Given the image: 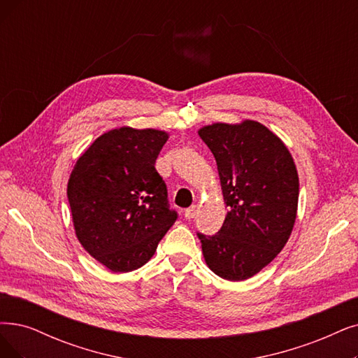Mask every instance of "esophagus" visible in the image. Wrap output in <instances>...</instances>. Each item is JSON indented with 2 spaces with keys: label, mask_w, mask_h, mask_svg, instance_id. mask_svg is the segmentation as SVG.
I'll return each mask as SVG.
<instances>
[{
  "label": "esophagus",
  "mask_w": 358,
  "mask_h": 358,
  "mask_svg": "<svg viewBox=\"0 0 358 358\" xmlns=\"http://www.w3.org/2000/svg\"><path fill=\"white\" fill-rule=\"evenodd\" d=\"M195 214H196V207H195V206H192V207H189V208H187V210L183 211V216H185V219H188V220L194 219V217H195Z\"/></svg>",
  "instance_id": "obj_1"
}]
</instances>
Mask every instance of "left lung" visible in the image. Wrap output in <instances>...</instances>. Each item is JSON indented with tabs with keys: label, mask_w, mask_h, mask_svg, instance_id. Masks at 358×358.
Here are the masks:
<instances>
[{
	"label": "left lung",
	"mask_w": 358,
	"mask_h": 358,
	"mask_svg": "<svg viewBox=\"0 0 358 358\" xmlns=\"http://www.w3.org/2000/svg\"><path fill=\"white\" fill-rule=\"evenodd\" d=\"M198 135L216 159L229 210L216 235L198 234L204 260L223 279L245 280L273 262L291 236L296 167L280 138L255 120L213 123Z\"/></svg>",
	"instance_id": "1"
}]
</instances>
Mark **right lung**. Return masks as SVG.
Masks as SVG:
<instances>
[{
	"mask_svg": "<svg viewBox=\"0 0 358 358\" xmlns=\"http://www.w3.org/2000/svg\"><path fill=\"white\" fill-rule=\"evenodd\" d=\"M169 134L111 129L75 164L67 198L75 232L96 262L116 273L144 266L178 219L154 164Z\"/></svg>",
	"mask_w": 358,
	"mask_h": 358,
	"instance_id": "right-lung-1",
	"label": "right lung"
}]
</instances>
